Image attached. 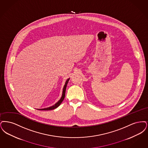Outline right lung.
<instances>
[{
    "instance_id": "1",
    "label": "right lung",
    "mask_w": 148,
    "mask_h": 148,
    "mask_svg": "<svg viewBox=\"0 0 148 148\" xmlns=\"http://www.w3.org/2000/svg\"><path fill=\"white\" fill-rule=\"evenodd\" d=\"M70 78H68L66 82H65V84H64V88H63V91H62V97L61 98V99L58 101L57 103H56L55 105L52 106L51 107H48V108H44V109H38V110H52V109H55L56 108H58V107L60 105V104L62 103V102L63 101V100L64 99V96H65V92H66V87H67V84L69 82V81Z\"/></svg>"
}]
</instances>
